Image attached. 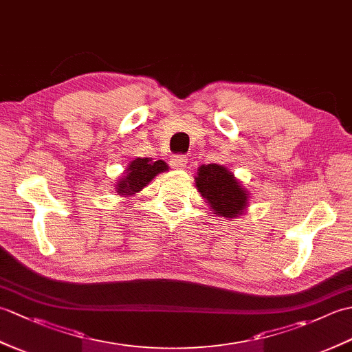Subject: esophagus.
Instances as JSON below:
<instances>
[{
  "label": "esophagus",
  "instance_id": "obj_1",
  "mask_svg": "<svg viewBox=\"0 0 352 352\" xmlns=\"http://www.w3.org/2000/svg\"><path fill=\"white\" fill-rule=\"evenodd\" d=\"M170 164H172V168H175V169H184L186 164H188V157H186L184 154H177L170 159Z\"/></svg>",
  "mask_w": 352,
  "mask_h": 352
}]
</instances>
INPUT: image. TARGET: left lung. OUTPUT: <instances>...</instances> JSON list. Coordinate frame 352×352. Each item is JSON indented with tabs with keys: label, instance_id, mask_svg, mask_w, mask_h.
<instances>
[{
	"label": "left lung",
	"instance_id": "1",
	"mask_svg": "<svg viewBox=\"0 0 352 352\" xmlns=\"http://www.w3.org/2000/svg\"><path fill=\"white\" fill-rule=\"evenodd\" d=\"M195 182L201 195L207 199L216 214L234 218L246 207V190L221 164H203L198 169Z\"/></svg>",
	"mask_w": 352,
	"mask_h": 352
}]
</instances>
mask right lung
I'll use <instances>...</instances> for the list:
<instances>
[{
  "mask_svg": "<svg viewBox=\"0 0 352 352\" xmlns=\"http://www.w3.org/2000/svg\"><path fill=\"white\" fill-rule=\"evenodd\" d=\"M166 169L168 164L163 160L153 162L151 159H136L130 163L122 180L118 182L116 189L122 195H133L134 192L144 189L157 174Z\"/></svg>",
  "mask_w": 352,
  "mask_h": 352,
  "instance_id": "right-lung-1",
  "label": "right lung"
}]
</instances>
